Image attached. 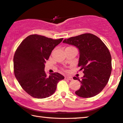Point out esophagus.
<instances>
[{
  "label": "esophagus",
  "mask_w": 123,
  "mask_h": 123,
  "mask_svg": "<svg viewBox=\"0 0 123 123\" xmlns=\"http://www.w3.org/2000/svg\"><path fill=\"white\" fill-rule=\"evenodd\" d=\"M65 79L70 80H73V78L71 76H65Z\"/></svg>",
  "instance_id": "obj_1"
}]
</instances>
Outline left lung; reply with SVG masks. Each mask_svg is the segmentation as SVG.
Listing matches in <instances>:
<instances>
[{
    "instance_id": "1",
    "label": "left lung",
    "mask_w": 123,
    "mask_h": 123,
    "mask_svg": "<svg viewBox=\"0 0 123 123\" xmlns=\"http://www.w3.org/2000/svg\"><path fill=\"white\" fill-rule=\"evenodd\" d=\"M63 43L74 45L79 50L78 66L84 76L80 80V89L75 94L83 98L92 97L104 89L112 70L111 56L109 49L97 36L90 33L65 39Z\"/></svg>"
}]
</instances>
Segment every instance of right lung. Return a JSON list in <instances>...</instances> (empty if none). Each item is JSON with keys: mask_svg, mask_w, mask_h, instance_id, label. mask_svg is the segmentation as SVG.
Instances as JSON below:
<instances>
[{"mask_svg": "<svg viewBox=\"0 0 123 123\" xmlns=\"http://www.w3.org/2000/svg\"><path fill=\"white\" fill-rule=\"evenodd\" d=\"M62 40L33 34L26 37L16 49L13 57L14 75L22 89L32 97H49L55 93L59 81L65 78L58 73L48 76L44 71L46 61Z\"/></svg>", "mask_w": 123, "mask_h": 123, "instance_id": "right-lung-1", "label": "right lung"}]
</instances>
